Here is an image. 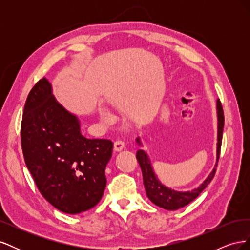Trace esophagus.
Returning a JSON list of instances; mask_svg holds the SVG:
<instances>
[{
    "label": "esophagus",
    "mask_w": 250,
    "mask_h": 250,
    "mask_svg": "<svg viewBox=\"0 0 250 250\" xmlns=\"http://www.w3.org/2000/svg\"><path fill=\"white\" fill-rule=\"evenodd\" d=\"M124 146H125L124 142H122V141H116L115 144H113V150L117 151V152H119V151L123 150Z\"/></svg>",
    "instance_id": "1"
}]
</instances>
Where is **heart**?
I'll return each instance as SVG.
<instances>
[{
	"label": "heart",
	"mask_w": 250,
	"mask_h": 250,
	"mask_svg": "<svg viewBox=\"0 0 250 250\" xmlns=\"http://www.w3.org/2000/svg\"><path fill=\"white\" fill-rule=\"evenodd\" d=\"M99 115H100V117L103 119V120H108L109 118H110V113H109V111L105 108V107H103V106H100L99 107Z\"/></svg>",
	"instance_id": "heart-1"
}]
</instances>
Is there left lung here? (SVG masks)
<instances>
[{
    "label": "left lung",
    "mask_w": 250,
    "mask_h": 250,
    "mask_svg": "<svg viewBox=\"0 0 250 250\" xmlns=\"http://www.w3.org/2000/svg\"><path fill=\"white\" fill-rule=\"evenodd\" d=\"M216 109H217V151H216V165L214 169L208 174V176L203 180V183L198 187L191 191H176L174 188L166 187L161 183V180L157 178L156 174L153 170L152 164H151L150 157L147 154L145 150L139 149L137 151V160L140 164V167L143 173V181L144 187H145V191L147 197L152 201L155 206L163 208L168 210H175L178 208H184L188 206V203L192 202L200 195V193L208 187V185L213 179L216 167L219 160V155H220V149H221V143H222V132L224 127V113L222 109L221 102L219 99L216 101ZM135 142L138 145L143 146L141 139L138 137L135 139Z\"/></svg>",
    "instance_id": "1"
}]
</instances>
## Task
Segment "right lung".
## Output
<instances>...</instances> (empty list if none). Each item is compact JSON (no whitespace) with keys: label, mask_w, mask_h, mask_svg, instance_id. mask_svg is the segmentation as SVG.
Segmentation results:
<instances>
[{"label":"right lung","mask_w":250,"mask_h":250,"mask_svg":"<svg viewBox=\"0 0 250 250\" xmlns=\"http://www.w3.org/2000/svg\"><path fill=\"white\" fill-rule=\"evenodd\" d=\"M21 141L27 168L53 207L75 215L101 200L113 144L85 138L80 120L56 100L46 78L28 95Z\"/></svg>","instance_id":"add662e5"}]
</instances>
